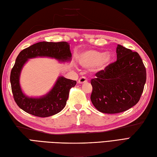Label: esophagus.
<instances>
[{"label": "esophagus", "instance_id": "34e87169", "mask_svg": "<svg viewBox=\"0 0 157 157\" xmlns=\"http://www.w3.org/2000/svg\"><path fill=\"white\" fill-rule=\"evenodd\" d=\"M86 82H87V79H86V77L82 76V77H81V78L78 79V83H79V84H84V83H86Z\"/></svg>", "mask_w": 157, "mask_h": 157}]
</instances>
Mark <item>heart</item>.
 Listing matches in <instances>:
<instances>
[{
	"label": "heart",
	"instance_id": "1",
	"mask_svg": "<svg viewBox=\"0 0 157 157\" xmlns=\"http://www.w3.org/2000/svg\"><path fill=\"white\" fill-rule=\"evenodd\" d=\"M111 59L109 52L103 53L96 50H88L82 52L79 56V62L84 68H91L95 67L101 69L108 64Z\"/></svg>",
	"mask_w": 157,
	"mask_h": 157
}]
</instances>
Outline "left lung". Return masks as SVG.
I'll return each mask as SVG.
<instances>
[{
	"mask_svg": "<svg viewBox=\"0 0 157 157\" xmlns=\"http://www.w3.org/2000/svg\"><path fill=\"white\" fill-rule=\"evenodd\" d=\"M117 58L90 81L93 105L107 114L124 112L137 104L146 80L145 66L137 52L118 44Z\"/></svg>",
	"mask_w": 157,
	"mask_h": 157,
	"instance_id": "8db88e82",
	"label": "left lung"
}]
</instances>
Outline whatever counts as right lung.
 I'll return each instance as SVG.
<instances>
[{
	"mask_svg": "<svg viewBox=\"0 0 157 157\" xmlns=\"http://www.w3.org/2000/svg\"><path fill=\"white\" fill-rule=\"evenodd\" d=\"M36 56H49L64 61L71 59V53L69 45L66 42H40L20 52L11 69L10 81L16 104L29 114L39 117H47L62 111L66 105L70 89L74 87L77 82L59 77L51 91L46 96L39 98L25 96L20 88V72L28 59Z\"/></svg>",
	"mask_w": 157,
	"mask_h": 157,
	"instance_id": "obj_1",
	"label": "right lung"
}]
</instances>
